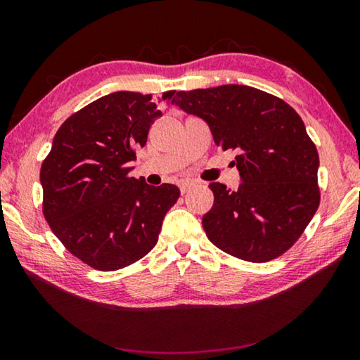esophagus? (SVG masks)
Here are the masks:
<instances>
[{
	"mask_svg": "<svg viewBox=\"0 0 360 360\" xmlns=\"http://www.w3.org/2000/svg\"><path fill=\"white\" fill-rule=\"evenodd\" d=\"M193 186V182L192 181H181V184H179V188H181V192L182 193H186L188 188H191Z\"/></svg>",
	"mask_w": 360,
	"mask_h": 360,
	"instance_id": "1",
	"label": "esophagus"
}]
</instances>
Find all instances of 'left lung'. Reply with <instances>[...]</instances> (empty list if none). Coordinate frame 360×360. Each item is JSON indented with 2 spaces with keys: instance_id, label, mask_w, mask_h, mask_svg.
Here are the masks:
<instances>
[{
  "instance_id": "obj_1",
  "label": "left lung",
  "mask_w": 360,
  "mask_h": 360,
  "mask_svg": "<svg viewBox=\"0 0 360 360\" xmlns=\"http://www.w3.org/2000/svg\"><path fill=\"white\" fill-rule=\"evenodd\" d=\"M172 103L203 119L224 150L238 152L240 187L210 184L214 205L202 222L212 245L255 264L294 246L321 200L318 150L294 108L238 84L176 92Z\"/></svg>"
}]
</instances>
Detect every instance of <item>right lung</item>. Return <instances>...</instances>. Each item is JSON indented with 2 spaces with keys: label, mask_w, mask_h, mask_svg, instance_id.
Here are the masks:
<instances>
[{
  "label": "right lung",
  "mask_w": 360,
  "mask_h": 360,
  "mask_svg": "<svg viewBox=\"0 0 360 360\" xmlns=\"http://www.w3.org/2000/svg\"><path fill=\"white\" fill-rule=\"evenodd\" d=\"M174 90L162 95L172 100ZM162 111L152 95L114 92L66 119L42 162V212L57 238L89 266L114 271L155 246L179 188L131 178L135 149Z\"/></svg>",
  "instance_id": "obj_1"
}]
</instances>
